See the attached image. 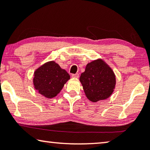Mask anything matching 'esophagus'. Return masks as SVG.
Segmentation results:
<instances>
[{"instance_id":"34e87169","label":"esophagus","mask_w":150,"mask_h":150,"mask_svg":"<svg viewBox=\"0 0 150 150\" xmlns=\"http://www.w3.org/2000/svg\"><path fill=\"white\" fill-rule=\"evenodd\" d=\"M71 77L74 78V79H78L79 77V74H72L71 75Z\"/></svg>"}]
</instances>
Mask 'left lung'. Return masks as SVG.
I'll use <instances>...</instances> for the list:
<instances>
[{
  "label": "left lung",
  "instance_id": "obj_1",
  "mask_svg": "<svg viewBox=\"0 0 150 150\" xmlns=\"http://www.w3.org/2000/svg\"><path fill=\"white\" fill-rule=\"evenodd\" d=\"M79 80L86 97L93 102L109 98L113 93L116 85L114 71L101 59L87 63Z\"/></svg>",
  "mask_w": 150,
  "mask_h": 150
}]
</instances>
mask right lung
Returning a JSON list of instances; mask_svg holds the SVG:
<instances>
[{
	"label": "right lung",
	"mask_w": 150,
	"mask_h": 150,
	"mask_svg": "<svg viewBox=\"0 0 150 150\" xmlns=\"http://www.w3.org/2000/svg\"><path fill=\"white\" fill-rule=\"evenodd\" d=\"M70 76L54 61L45 63L34 71L33 84L38 93L52 98L60 93Z\"/></svg>",
	"instance_id": "add662e5"
}]
</instances>
